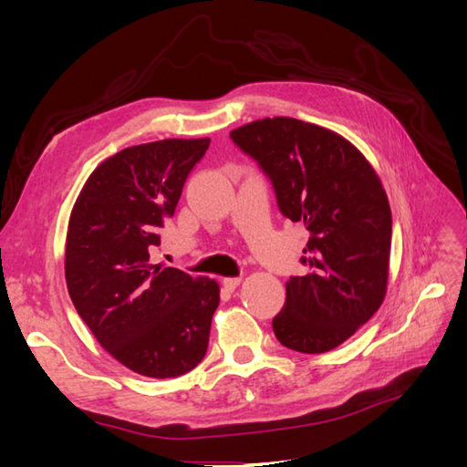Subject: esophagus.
Here are the masks:
<instances>
[{
	"label": "esophagus",
	"instance_id": "obj_1",
	"mask_svg": "<svg viewBox=\"0 0 467 467\" xmlns=\"http://www.w3.org/2000/svg\"><path fill=\"white\" fill-rule=\"evenodd\" d=\"M242 276H228V278H223L222 280V285H223V288L225 290H230V292H234L239 285H242Z\"/></svg>",
	"mask_w": 467,
	"mask_h": 467
}]
</instances>
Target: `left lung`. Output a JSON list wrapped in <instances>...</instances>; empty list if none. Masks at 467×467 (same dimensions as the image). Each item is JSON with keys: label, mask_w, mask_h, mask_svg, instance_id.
I'll return each instance as SVG.
<instances>
[{"label": "left lung", "mask_w": 467, "mask_h": 467, "mask_svg": "<svg viewBox=\"0 0 467 467\" xmlns=\"http://www.w3.org/2000/svg\"><path fill=\"white\" fill-rule=\"evenodd\" d=\"M230 136L271 177L282 214L309 232L307 275L286 282L275 335L306 355L333 350L386 298L391 210L384 185L355 144L312 122L261 119Z\"/></svg>", "instance_id": "left-lung-1"}]
</instances>
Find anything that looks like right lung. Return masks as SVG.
<instances>
[{"label":"right lung","instance_id":"1","mask_svg":"<svg viewBox=\"0 0 467 467\" xmlns=\"http://www.w3.org/2000/svg\"><path fill=\"white\" fill-rule=\"evenodd\" d=\"M210 138H167L99 163L67 222L66 285L109 355L148 378H177L206 355L220 285L151 265L165 216Z\"/></svg>","mask_w":467,"mask_h":467}]
</instances>
